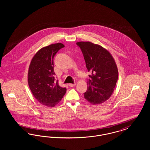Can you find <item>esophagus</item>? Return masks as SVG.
Segmentation results:
<instances>
[{
  "instance_id": "1",
  "label": "esophagus",
  "mask_w": 150,
  "mask_h": 150,
  "mask_svg": "<svg viewBox=\"0 0 150 150\" xmlns=\"http://www.w3.org/2000/svg\"><path fill=\"white\" fill-rule=\"evenodd\" d=\"M75 85H76V83H74V84L70 83V84H69V86H70V87H72V86H75Z\"/></svg>"
}]
</instances>
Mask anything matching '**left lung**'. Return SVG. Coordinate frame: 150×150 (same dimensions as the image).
Wrapping results in <instances>:
<instances>
[{"label":"left lung","instance_id":"1","mask_svg":"<svg viewBox=\"0 0 150 150\" xmlns=\"http://www.w3.org/2000/svg\"><path fill=\"white\" fill-rule=\"evenodd\" d=\"M83 54L86 67L91 75L84 98L93 105L107 100L114 91L118 70L114 59L106 50L89 42L76 43Z\"/></svg>","mask_w":150,"mask_h":150}]
</instances>
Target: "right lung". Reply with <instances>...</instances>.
<instances>
[{"mask_svg":"<svg viewBox=\"0 0 150 150\" xmlns=\"http://www.w3.org/2000/svg\"><path fill=\"white\" fill-rule=\"evenodd\" d=\"M57 43L42 48L33 58L28 72V83L33 96L39 102L54 107L62 100L66 88L58 85L55 79L53 58L58 51L64 47Z\"/></svg>","mask_w":150,"mask_h":150,"instance_id":"obj_1","label":"right lung"}]
</instances>
